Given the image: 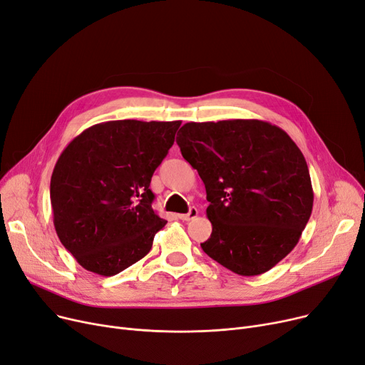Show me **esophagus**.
I'll list each match as a JSON object with an SVG mask.
<instances>
[{"label": "esophagus", "instance_id": "34e87169", "mask_svg": "<svg viewBox=\"0 0 365 365\" xmlns=\"http://www.w3.org/2000/svg\"><path fill=\"white\" fill-rule=\"evenodd\" d=\"M197 216H198V210H197V207H191V209H189V212H187V213L179 215V217H180L182 220H192V219H195Z\"/></svg>", "mask_w": 365, "mask_h": 365}]
</instances>
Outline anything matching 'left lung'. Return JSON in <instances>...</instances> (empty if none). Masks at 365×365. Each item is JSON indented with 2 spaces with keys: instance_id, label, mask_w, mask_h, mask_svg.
I'll return each instance as SVG.
<instances>
[{
  "instance_id": "1",
  "label": "left lung",
  "mask_w": 365,
  "mask_h": 365,
  "mask_svg": "<svg viewBox=\"0 0 365 365\" xmlns=\"http://www.w3.org/2000/svg\"><path fill=\"white\" fill-rule=\"evenodd\" d=\"M178 134L204 182L207 255L240 276L273 268L297 246L313 209L307 163L292 138L258 119L187 122Z\"/></svg>"
}]
</instances>
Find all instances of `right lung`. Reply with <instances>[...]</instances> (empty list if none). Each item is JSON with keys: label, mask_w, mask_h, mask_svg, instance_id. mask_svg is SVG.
Listing matches in <instances>:
<instances>
[{"label": "right lung", "mask_w": 365, "mask_h": 365, "mask_svg": "<svg viewBox=\"0 0 365 365\" xmlns=\"http://www.w3.org/2000/svg\"><path fill=\"white\" fill-rule=\"evenodd\" d=\"M180 120H110L70 141L51 179L53 225L85 270L115 276L145 258L167 220L152 209L153 171Z\"/></svg>", "instance_id": "1"}]
</instances>
